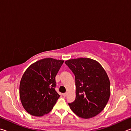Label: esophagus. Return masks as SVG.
I'll return each mask as SVG.
<instances>
[{
	"label": "esophagus",
	"instance_id": "1",
	"mask_svg": "<svg viewBox=\"0 0 131 131\" xmlns=\"http://www.w3.org/2000/svg\"><path fill=\"white\" fill-rule=\"evenodd\" d=\"M67 93H63V95L64 96V97H66V96H67Z\"/></svg>",
	"mask_w": 131,
	"mask_h": 131
}]
</instances>
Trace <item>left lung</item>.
I'll use <instances>...</instances> for the list:
<instances>
[{"label": "left lung", "instance_id": "left-lung-1", "mask_svg": "<svg viewBox=\"0 0 131 131\" xmlns=\"http://www.w3.org/2000/svg\"><path fill=\"white\" fill-rule=\"evenodd\" d=\"M65 63L75 75L76 98L69 103L78 116L90 118L101 112L111 95L108 76L98 61L89 58L70 59Z\"/></svg>", "mask_w": 131, "mask_h": 131}]
</instances>
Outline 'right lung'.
Here are the masks:
<instances>
[{"label": "right lung", "mask_w": 131, "mask_h": 131, "mask_svg": "<svg viewBox=\"0 0 131 131\" xmlns=\"http://www.w3.org/2000/svg\"><path fill=\"white\" fill-rule=\"evenodd\" d=\"M64 60L41 59L25 71L19 85L23 107L32 116L41 117L52 111L60 97L55 90L56 77Z\"/></svg>", "instance_id": "1"}]
</instances>
